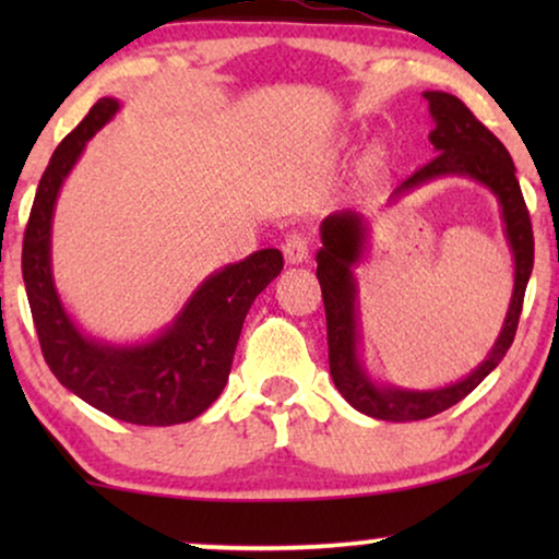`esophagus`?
Instances as JSON below:
<instances>
[{
  "instance_id": "34e87169",
  "label": "esophagus",
  "mask_w": 559,
  "mask_h": 559,
  "mask_svg": "<svg viewBox=\"0 0 559 559\" xmlns=\"http://www.w3.org/2000/svg\"><path fill=\"white\" fill-rule=\"evenodd\" d=\"M282 251H285V259H287L289 264H302L305 259H308V254H310L308 236L300 234V231L287 234L285 243H282Z\"/></svg>"
}]
</instances>
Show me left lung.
Masks as SVG:
<instances>
[{
  "label": "left lung",
  "mask_w": 559,
  "mask_h": 559,
  "mask_svg": "<svg viewBox=\"0 0 559 559\" xmlns=\"http://www.w3.org/2000/svg\"><path fill=\"white\" fill-rule=\"evenodd\" d=\"M430 104L435 129L430 142L438 155L425 163L417 173H412L394 198L415 190L427 180L442 178V175H465L478 180L499 198L503 231L514 254V293H511L509 312L503 328L496 338L491 354L473 369L468 377L455 384L430 389V392H409V389L379 386L366 373L361 356H358V325H356V280L350 266L361 259L366 243V224L354 211L333 213L320 226L323 249L318 251V282L323 289L325 323H328V361H331V377L338 392L346 396L350 407L364 415L386 419V423H412V419H427L438 412H445L461 400H465L496 366L507 356L514 343L519 316H522L526 282H530L534 266V234L530 211H526L522 188L516 180L514 159L507 147L496 140L488 127L473 117V111L461 98L445 91H425Z\"/></svg>",
  "instance_id": "obj_1"
}]
</instances>
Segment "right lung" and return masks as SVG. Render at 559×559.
<instances>
[{
    "label": "right lung",
    "mask_w": 559,
    "mask_h": 559,
    "mask_svg": "<svg viewBox=\"0 0 559 559\" xmlns=\"http://www.w3.org/2000/svg\"><path fill=\"white\" fill-rule=\"evenodd\" d=\"M117 111V98H98L86 119L52 152L22 241V280L45 364L60 384L121 423L180 425L195 419L224 392L243 318L254 297L282 272L285 259L280 249H262L213 272L173 325L147 343L114 346L83 335L52 282V211L86 142Z\"/></svg>",
    "instance_id": "right-lung-1"
}]
</instances>
